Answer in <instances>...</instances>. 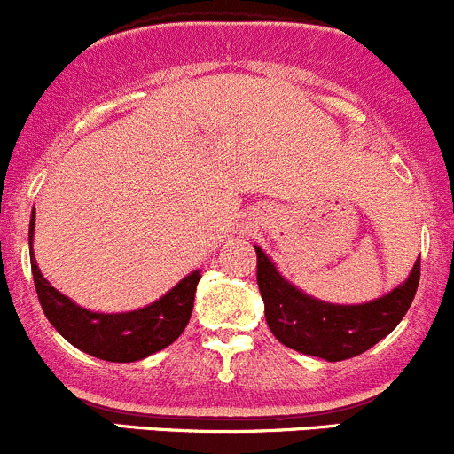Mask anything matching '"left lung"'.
Masks as SVG:
<instances>
[{
    "label": "left lung",
    "mask_w": 454,
    "mask_h": 454,
    "mask_svg": "<svg viewBox=\"0 0 454 454\" xmlns=\"http://www.w3.org/2000/svg\"><path fill=\"white\" fill-rule=\"evenodd\" d=\"M258 289L264 300V317L278 342L304 356L340 362L369 351L406 316L419 285V260L403 285L384 298L356 307H340L313 300L291 286L271 260L255 247Z\"/></svg>",
    "instance_id": "obj_1"
}]
</instances>
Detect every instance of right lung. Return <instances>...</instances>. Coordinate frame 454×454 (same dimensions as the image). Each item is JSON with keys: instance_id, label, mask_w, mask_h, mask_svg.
I'll list each match as a JSON object with an SVG mask.
<instances>
[{"instance_id": "right-lung-1", "label": "right lung", "mask_w": 454, "mask_h": 454, "mask_svg": "<svg viewBox=\"0 0 454 454\" xmlns=\"http://www.w3.org/2000/svg\"><path fill=\"white\" fill-rule=\"evenodd\" d=\"M35 216L30 221L33 249ZM35 289L48 322L76 348L106 362H137L169 347L185 331L194 309L200 271L183 278L169 294L154 304L129 313H94L76 307L70 298L51 286L42 276L37 260L30 258Z\"/></svg>"}]
</instances>
